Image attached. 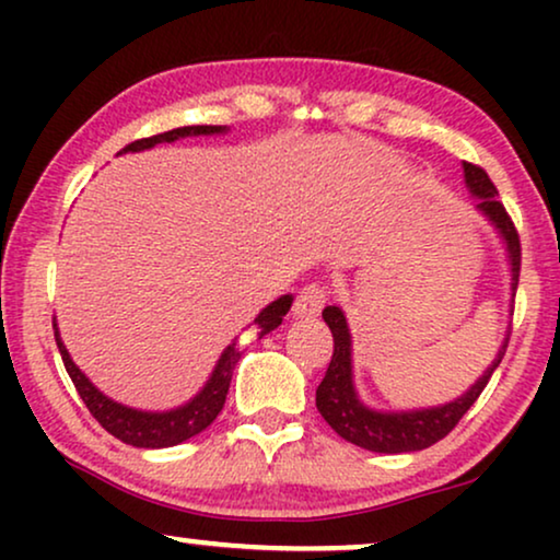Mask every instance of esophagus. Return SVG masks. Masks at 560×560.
I'll list each match as a JSON object with an SVG mask.
<instances>
[{
  "label": "esophagus",
  "instance_id": "1",
  "mask_svg": "<svg viewBox=\"0 0 560 560\" xmlns=\"http://www.w3.org/2000/svg\"><path fill=\"white\" fill-rule=\"evenodd\" d=\"M326 303V290L320 285H305L301 290V295L295 298L293 303V313L295 318H316L320 308Z\"/></svg>",
  "mask_w": 560,
  "mask_h": 560
}]
</instances>
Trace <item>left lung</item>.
<instances>
[{
  "instance_id": "1",
  "label": "left lung",
  "mask_w": 560,
  "mask_h": 560,
  "mask_svg": "<svg viewBox=\"0 0 560 560\" xmlns=\"http://www.w3.org/2000/svg\"><path fill=\"white\" fill-rule=\"evenodd\" d=\"M462 167L466 190L474 198V211L494 229L497 240L504 247V257H508L510 267V290L512 298H515L520 278V240L515 226H512L508 211H504L500 198H497V188L489 180V175L471 163H462ZM324 320L334 334V354L324 374V382L316 389V408L343 441L354 443L359 448L374 451V454H416V451L433 446L435 441L448 435L464 412L477 402L492 372L500 366L510 341L508 326L500 349H497L487 370L481 372V377L466 393L454 397V400L428 405V408L382 410L364 402L357 389L354 339H351L347 313H343L341 305H326Z\"/></svg>"
}]
</instances>
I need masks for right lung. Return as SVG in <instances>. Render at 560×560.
I'll list each match as a JSON object with an SVG mask.
<instances>
[{
    "label": "right lung",
    "instance_id": "right-lung-1",
    "mask_svg": "<svg viewBox=\"0 0 560 560\" xmlns=\"http://www.w3.org/2000/svg\"><path fill=\"white\" fill-rule=\"evenodd\" d=\"M226 132L229 127H211V125L178 127V129H171V132L144 137V140L127 144L119 155L152 150L155 144L175 142V140H183V137H211V135H226ZM290 305H293V295L290 293L280 295L278 301H272L270 305H265L255 318L257 334L265 336L275 331V328L282 324V318H285ZM52 331H56V343H58L60 357H63L68 377L73 380V385L79 389L81 400L86 402L91 416H94L98 423H102V428H106V431L114 435V439L125 441L129 446H137V448H171V446H178L183 441L194 439L198 433H203L206 428L217 420L221 408H224L229 382H232L234 366L242 357V351L236 347V339H234L224 351H221V357L217 359V364H213L209 380L203 382V387L198 389L190 400L167 410H142V408H132V405L117 402L114 397L104 395L102 389H98L94 382L79 370V364L73 362L71 354H68L66 343L60 339L56 318H52Z\"/></svg>",
    "mask_w": 560,
    "mask_h": 560
}]
</instances>
